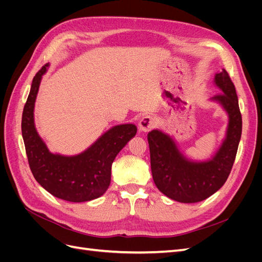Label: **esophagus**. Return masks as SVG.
<instances>
[{
	"label": "esophagus",
	"instance_id": "1",
	"mask_svg": "<svg viewBox=\"0 0 262 262\" xmlns=\"http://www.w3.org/2000/svg\"><path fill=\"white\" fill-rule=\"evenodd\" d=\"M155 126V119L150 116H144L139 122V129L143 132L149 131Z\"/></svg>",
	"mask_w": 262,
	"mask_h": 262
}]
</instances>
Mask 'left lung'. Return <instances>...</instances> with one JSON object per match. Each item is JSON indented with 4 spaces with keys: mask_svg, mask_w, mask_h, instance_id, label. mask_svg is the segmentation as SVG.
Masks as SVG:
<instances>
[{
    "mask_svg": "<svg viewBox=\"0 0 262 262\" xmlns=\"http://www.w3.org/2000/svg\"><path fill=\"white\" fill-rule=\"evenodd\" d=\"M223 91L212 99L221 102L229 116L226 139L211 161L193 163L182 156L167 134L148 132L150 169L156 187L172 200L194 203L207 199L225 184L233 168L242 137V114L235 85L225 69L215 75Z\"/></svg>",
    "mask_w": 262,
    "mask_h": 262,
    "instance_id": "8db88e82",
    "label": "left lung"
}]
</instances>
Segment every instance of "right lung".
I'll return each mask as SVG.
<instances>
[{
  "label": "right lung",
  "mask_w": 262,
  "mask_h": 262,
  "mask_svg": "<svg viewBox=\"0 0 262 262\" xmlns=\"http://www.w3.org/2000/svg\"><path fill=\"white\" fill-rule=\"evenodd\" d=\"M47 67L48 64H45L36 73L23 110L21 134L30 170L47 191L62 200L85 202L96 199L108 189L112 164L128 141L136 136L137 126H115L80 155L66 157L51 154L34 124V105Z\"/></svg>",
  "instance_id": "1"
}]
</instances>
